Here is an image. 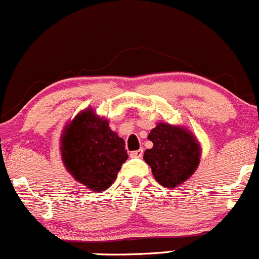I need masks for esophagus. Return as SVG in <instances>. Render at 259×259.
Returning a JSON list of instances; mask_svg holds the SVG:
<instances>
[{
	"instance_id": "34e87169",
	"label": "esophagus",
	"mask_w": 259,
	"mask_h": 259,
	"mask_svg": "<svg viewBox=\"0 0 259 259\" xmlns=\"http://www.w3.org/2000/svg\"><path fill=\"white\" fill-rule=\"evenodd\" d=\"M131 157L132 158H141L142 155H143V149H137V151H133V152H131Z\"/></svg>"
}]
</instances>
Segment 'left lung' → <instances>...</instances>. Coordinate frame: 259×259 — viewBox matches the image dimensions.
Segmentation results:
<instances>
[{"label": "left lung", "mask_w": 259, "mask_h": 259, "mask_svg": "<svg viewBox=\"0 0 259 259\" xmlns=\"http://www.w3.org/2000/svg\"><path fill=\"white\" fill-rule=\"evenodd\" d=\"M148 138L153 142V147L144 152L143 158L160 185L175 188L196 170L200 146L195 137L185 128L158 123Z\"/></svg>", "instance_id": "left-lung-1"}]
</instances>
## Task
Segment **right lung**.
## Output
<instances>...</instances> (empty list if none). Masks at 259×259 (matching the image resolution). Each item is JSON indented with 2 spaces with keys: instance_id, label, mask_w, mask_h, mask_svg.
Instances as JSON below:
<instances>
[{
  "instance_id": "add662e5",
  "label": "right lung",
  "mask_w": 259,
  "mask_h": 259,
  "mask_svg": "<svg viewBox=\"0 0 259 259\" xmlns=\"http://www.w3.org/2000/svg\"><path fill=\"white\" fill-rule=\"evenodd\" d=\"M65 168L79 183L95 191L110 188L128 158L124 141L93 110L79 113L62 136Z\"/></svg>"
}]
</instances>
